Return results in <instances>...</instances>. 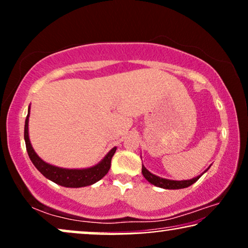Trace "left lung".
Instances as JSON below:
<instances>
[{"instance_id":"left-lung-1","label":"left lung","mask_w":248,"mask_h":248,"mask_svg":"<svg viewBox=\"0 0 248 248\" xmlns=\"http://www.w3.org/2000/svg\"><path fill=\"white\" fill-rule=\"evenodd\" d=\"M208 169H206V170H208ZM142 174H143L144 178L147 179L149 183H151V184H154L155 186H158V187L166 188V189H179V188L188 187V186L194 184V183L202 176V175H200V176H198V177L187 179V181H170V179L161 178L154 174H151V172L149 171L143 165H142Z\"/></svg>"}]
</instances>
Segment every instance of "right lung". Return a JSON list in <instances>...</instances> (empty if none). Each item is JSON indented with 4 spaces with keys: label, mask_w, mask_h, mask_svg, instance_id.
Instances as JSON below:
<instances>
[{
    "label": "right lung",
    "mask_w": 248,
    "mask_h": 248,
    "mask_svg": "<svg viewBox=\"0 0 248 248\" xmlns=\"http://www.w3.org/2000/svg\"><path fill=\"white\" fill-rule=\"evenodd\" d=\"M29 113L27 115L26 123H25V141H26V148L27 152L30 160L35 165V167L45 176L46 178L50 179V181L56 183L64 187H83V186L93 185L94 183L100 181L105 175L107 174L110 168V161L111 158L116 151V148H113L108 152L103 160L99 164L90 168L86 169H66V168H60L55 167V166L49 165L42 160L37 154L33 150L31 144H30L29 134H28V122H29Z\"/></svg>",
    "instance_id": "obj_1"
}]
</instances>
